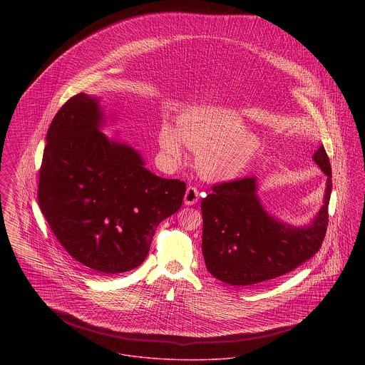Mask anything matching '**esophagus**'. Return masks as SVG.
Returning a JSON list of instances; mask_svg holds the SVG:
<instances>
[{"instance_id":"34e87169","label":"esophagus","mask_w":365,"mask_h":365,"mask_svg":"<svg viewBox=\"0 0 365 365\" xmlns=\"http://www.w3.org/2000/svg\"><path fill=\"white\" fill-rule=\"evenodd\" d=\"M200 200V194L198 190L195 187H188L184 195V204L185 205H195Z\"/></svg>"}]
</instances>
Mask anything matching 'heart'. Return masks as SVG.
I'll return each mask as SVG.
<instances>
[{
  "instance_id": "1",
  "label": "heart",
  "mask_w": 365,
  "mask_h": 365,
  "mask_svg": "<svg viewBox=\"0 0 365 365\" xmlns=\"http://www.w3.org/2000/svg\"><path fill=\"white\" fill-rule=\"evenodd\" d=\"M161 156L168 163L184 157V145L197 153V170L210 181L237 178L259 156L260 138L247 130L246 122L235 112L204 108L182 113L178 128L163 120L157 132Z\"/></svg>"
}]
</instances>
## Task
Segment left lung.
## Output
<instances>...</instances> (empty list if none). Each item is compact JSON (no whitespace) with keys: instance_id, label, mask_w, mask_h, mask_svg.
<instances>
[{"instance_id":"8db88e82","label":"left lung","mask_w":365,"mask_h":365,"mask_svg":"<svg viewBox=\"0 0 365 365\" xmlns=\"http://www.w3.org/2000/svg\"><path fill=\"white\" fill-rule=\"evenodd\" d=\"M313 161L326 174L322 207L308 223L295 226L271 215L261 201L257 177L212 187L202 202V255L222 282L250 287L284 275L317 253L327 229L331 168L323 145Z\"/></svg>"}]
</instances>
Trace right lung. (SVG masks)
<instances>
[{"mask_svg": "<svg viewBox=\"0 0 365 365\" xmlns=\"http://www.w3.org/2000/svg\"><path fill=\"white\" fill-rule=\"evenodd\" d=\"M100 96L80 93L63 105L46 135L38 200L66 252L90 269L110 275L148 257L161 220L181 208L184 181L146 168L143 156L108 138Z\"/></svg>", "mask_w": 365, "mask_h": 365, "instance_id": "obj_1", "label": "right lung"}]
</instances>
